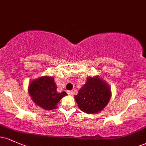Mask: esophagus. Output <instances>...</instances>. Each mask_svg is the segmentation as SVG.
<instances>
[{"instance_id": "1", "label": "esophagus", "mask_w": 146, "mask_h": 146, "mask_svg": "<svg viewBox=\"0 0 146 146\" xmlns=\"http://www.w3.org/2000/svg\"><path fill=\"white\" fill-rule=\"evenodd\" d=\"M67 94L69 95H73V91H72V90H68Z\"/></svg>"}]
</instances>
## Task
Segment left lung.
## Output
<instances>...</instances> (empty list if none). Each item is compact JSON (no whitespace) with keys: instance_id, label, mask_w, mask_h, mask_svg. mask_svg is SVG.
Here are the masks:
<instances>
[{"instance_id":"8db88e82","label":"left lung","mask_w":146,"mask_h":146,"mask_svg":"<svg viewBox=\"0 0 146 146\" xmlns=\"http://www.w3.org/2000/svg\"><path fill=\"white\" fill-rule=\"evenodd\" d=\"M110 95V89L106 83L98 77H89L79 90L75 100L80 110L84 113H98L108 103Z\"/></svg>"}]
</instances>
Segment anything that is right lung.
<instances>
[{
	"label": "right lung",
	"mask_w": 146,
	"mask_h": 146,
	"mask_svg": "<svg viewBox=\"0 0 146 146\" xmlns=\"http://www.w3.org/2000/svg\"><path fill=\"white\" fill-rule=\"evenodd\" d=\"M57 86L53 77H41L33 80L29 86V93L35 104L44 108L51 110L56 108V105L66 92L58 93Z\"/></svg>",
	"instance_id": "obj_1"
}]
</instances>
